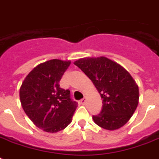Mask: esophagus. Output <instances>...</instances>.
Instances as JSON below:
<instances>
[{
	"mask_svg": "<svg viewBox=\"0 0 159 159\" xmlns=\"http://www.w3.org/2000/svg\"><path fill=\"white\" fill-rule=\"evenodd\" d=\"M78 103H79L80 104H82V105L85 104H86V98H83V99H82L81 100H79V101H78Z\"/></svg>",
	"mask_w": 159,
	"mask_h": 159,
	"instance_id": "1",
	"label": "esophagus"
}]
</instances>
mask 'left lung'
<instances>
[{"label": "left lung", "mask_w": 159, "mask_h": 159, "mask_svg": "<svg viewBox=\"0 0 159 159\" xmlns=\"http://www.w3.org/2000/svg\"><path fill=\"white\" fill-rule=\"evenodd\" d=\"M74 64L92 81L103 99L102 110L93 116L94 122L109 131L124 126L139 103V88L131 74L104 56L82 58Z\"/></svg>", "instance_id": "8db88e82"}]
</instances>
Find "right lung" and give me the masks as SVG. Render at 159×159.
Returning a JSON list of instances; mask_svg holds the SVG:
<instances>
[{"mask_svg":"<svg viewBox=\"0 0 159 159\" xmlns=\"http://www.w3.org/2000/svg\"><path fill=\"white\" fill-rule=\"evenodd\" d=\"M69 60L50 59L35 67L23 82L19 97L31 121L44 131L64 130L73 120L77 103L70 91L59 87V82L69 67Z\"/></svg>","mask_w":159,"mask_h":159,"instance_id":"1","label":"right lung"}]
</instances>
